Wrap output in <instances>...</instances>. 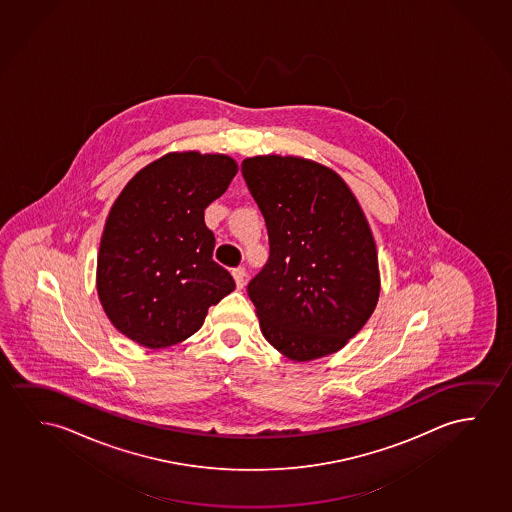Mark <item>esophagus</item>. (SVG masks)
Instances as JSON below:
<instances>
[{"label":"esophagus","mask_w":512,"mask_h":512,"mask_svg":"<svg viewBox=\"0 0 512 512\" xmlns=\"http://www.w3.org/2000/svg\"><path fill=\"white\" fill-rule=\"evenodd\" d=\"M232 276H234V280H236L237 289H243L246 283L245 267H236V269H232Z\"/></svg>","instance_id":"obj_1"}]
</instances>
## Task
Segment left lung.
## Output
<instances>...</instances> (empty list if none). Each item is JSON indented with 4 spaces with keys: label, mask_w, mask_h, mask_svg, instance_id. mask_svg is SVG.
<instances>
[{
    "label": "left lung",
    "mask_w": 512,
    "mask_h": 512,
    "mask_svg": "<svg viewBox=\"0 0 512 512\" xmlns=\"http://www.w3.org/2000/svg\"><path fill=\"white\" fill-rule=\"evenodd\" d=\"M241 171L269 236V260L248 283L260 331L299 363L338 352L380 296L377 246L356 195L301 156H252Z\"/></svg>",
    "instance_id": "obj_1"
}]
</instances>
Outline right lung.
I'll list each match as a JSON object with an SVG mask.
<instances>
[{
	"instance_id": "add662e5",
	"label": "right lung",
	"mask_w": 512,
	"mask_h": 512,
	"mask_svg": "<svg viewBox=\"0 0 512 512\" xmlns=\"http://www.w3.org/2000/svg\"><path fill=\"white\" fill-rule=\"evenodd\" d=\"M229 155L174 151L126 183L105 220L97 290L105 315L126 338L163 349L199 331L209 306L236 289L213 260L204 209L229 188Z\"/></svg>"
}]
</instances>
